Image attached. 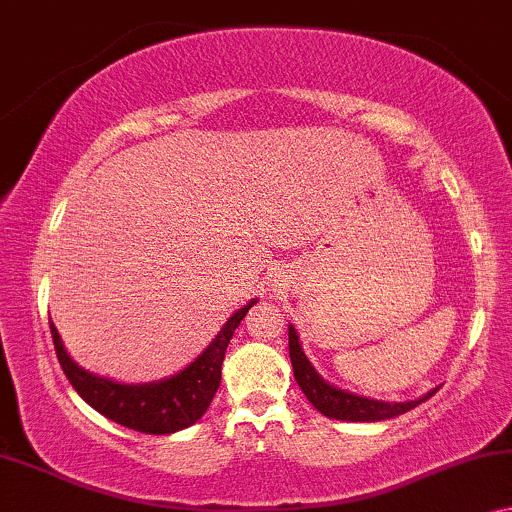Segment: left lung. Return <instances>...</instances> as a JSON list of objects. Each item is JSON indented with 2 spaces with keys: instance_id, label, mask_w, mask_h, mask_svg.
<instances>
[{
  "instance_id": "left-lung-1",
  "label": "left lung",
  "mask_w": 512,
  "mask_h": 512,
  "mask_svg": "<svg viewBox=\"0 0 512 512\" xmlns=\"http://www.w3.org/2000/svg\"><path fill=\"white\" fill-rule=\"evenodd\" d=\"M287 334H290V359H292V369H294V380L299 383L301 392L306 394V399L311 401L322 415L334 417V420H345V422L390 420V417L408 413L410 408L420 406L422 401H427L431 394H436V390H438L436 387V390L427 392L420 399L401 401V403L366 399V397H359V394L338 390V387L329 385L327 380L313 369L311 359L306 357L304 348H301L297 329L290 325V331H287Z\"/></svg>"
}]
</instances>
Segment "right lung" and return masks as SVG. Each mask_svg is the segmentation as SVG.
I'll list each match as a JSON object with an SVG mask.
<instances>
[{"label": "right lung", "mask_w": 512, "mask_h": 512, "mask_svg": "<svg viewBox=\"0 0 512 512\" xmlns=\"http://www.w3.org/2000/svg\"><path fill=\"white\" fill-rule=\"evenodd\" d=\"M255 304L257 299L239 308L222 325L218 336L208 343V348L183 371L143 385L115 383V380L99 378L95 373L81 369L64 350L62 338L53 322H50V334H53L55 352L64 376L69 378V383L74 385V390L81 394L85 403H90L97 413L122 424V427L141 431V434L162 436L192 427L211 406L220 387L222 359H225L227 345L232 341L236 327L241 325V320Z\"/></svg>", "instance_id": "obj_1"}]
</instances>
